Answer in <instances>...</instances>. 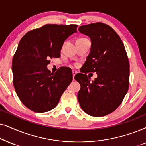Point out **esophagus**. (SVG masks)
Listing matches in <instances>:
<instances>
[{
	"instance_id": "1",
	"label": "esophagus",
	"mask_w": 146,
	"mask_h": 146,
	"mask_svg": "<svg viewBox=\"0 0 146 146\" xmlns=\"http://www.w3.org/2000/svg\"><path fill=\"white\" fill-rule=\"evenodd\" d=\"M72 73H73V80H75V75L77 74V72L76 71H72Z\"/></svg>"
}]
</instances>
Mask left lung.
Segmentation results:
<instances>
[{"mask_svg": "<svg viewBox=\"0 0 146 146\" xmlns=\"http://www.w3.org/2000/svg\"><path fill=\"white\" fill-rule=\"evenodd\" d=\"M91 39L90 53L81 72H96L98 77L83 73L75 76L81 85L77 93L79 105L86 113L102 117L114 111L121 104L129 88V64L125 47L117 33L102 23L79 27Z\"/></svg>", "mask_w": 146, "mask_h": 146, "instance_id": "obj_1", "label": "left lung"}]
</instances>
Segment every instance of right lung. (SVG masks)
<instances>
[{"label":"right lung","mask_w":146,"mask_h":146,"mask_svg":"<svg viewBox=\"0 0 146 146\" xmlns=\"http://www.w3.org/2000/svg\"><path fill=\"white\" fill-rule=\"evenodd\" d=\"M77 25H45L29 31L19 42L13 59V85L21 102L29 110L44 113L57 106L73 80L70 68L53 74L48 59L60 57L64 41L77 33Z\"/></svg>","instance_id":"add662e5"}]
</instances>
